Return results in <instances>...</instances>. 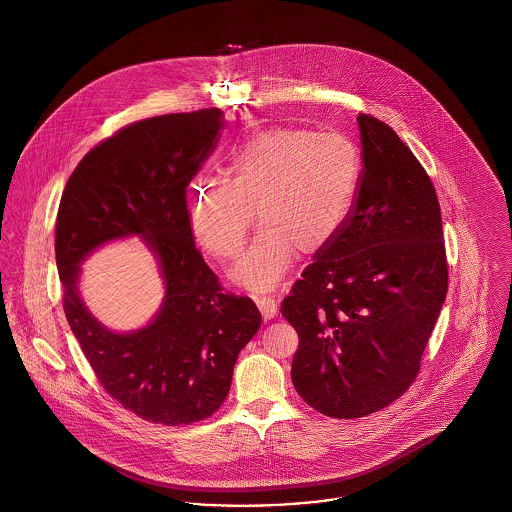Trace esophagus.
Segmentation results:
<instances>
[{
    "label": "esophagus",
    "mask_w": 512,
    "mask_h": 512,
    "mask_svg": "<svg viewBox=\"0 0 512 512\" xmlns=\"http://www.w3.org/2000/svg\"><path fill=\"white\" fill-rule=\"evenodd\" d=\"M255 303H257V307H259V311L263 313V317L272 318L276 315V299H274V295H257L255 297Z\"/></svg>",
    "instance_id": "1"
}]
</instances>
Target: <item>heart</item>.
<instances>
[{
	"label": "heart",
	"mask_w": 512,
	"mask_h": 512,
	"mask_svg": "<svg viewBox=\"0 0 512 512\" xmlns=\"http://www.w3.org/2000/svg\"><path fill=\"white\" fill-rule=\"evenodd\" d=\"M363 178L357 146L338 132L274 126L234 147L224 180L199 178L188 190V226L220 261L238 257L255 220L261 226L232 270L253 292L278 284L295 259L313 255L351 217Z\"/></svg>",
	"instance_id": "obj_1"
}]
</instances>
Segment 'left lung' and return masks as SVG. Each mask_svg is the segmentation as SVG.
<instances>
[{"instance_id": "left-lung-1", "label": "left lung", "mask_w": 512, "mask_h": 512, "mask_svg": "<svg viewBox=\"0 0 512 512\" xmlns=\"http://www.w3.org/2000/svg\"><path fill=\"white\" fill-rule=\"evenodd\" d=\"M357 122L363 178L355 209L280 309L299 336L293 386L334 418L376 413L409 390L447 295L430 176L386 122Z\"/></svg>"}]
</instances>
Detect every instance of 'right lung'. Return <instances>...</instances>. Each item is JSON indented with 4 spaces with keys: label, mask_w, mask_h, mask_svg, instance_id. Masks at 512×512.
Segmentation results:
<instances>
[{
    "label": "right lung",
    "mask_w": 512,
    "mask_h": 512,
    "mask_svg": "<svg viewBox=\"0 0 512 512\" xmlns=\"http://www.w3.org/2000/svg\"><path fill=\"white\" fill-rule=\"evenodd\" d=\"M220 109L124 126L74 169L55 226L63 309L101 386L140 418L180 426L215 413L240 351L259 326L255 303L222 292L195 249L186 188L219 142ZM140 235L158 257L166 297L152 322L113 333L83 305L79 265L99 244Z\"/></svg>",
    "instance_id": "right-lung-1"
}]
</instances>
